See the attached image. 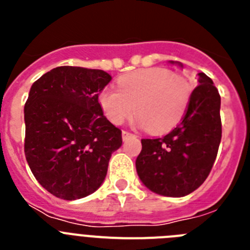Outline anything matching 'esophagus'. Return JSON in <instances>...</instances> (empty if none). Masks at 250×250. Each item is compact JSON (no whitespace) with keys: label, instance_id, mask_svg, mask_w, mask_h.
<instances>
[{"label":"esophagus","instance_id":"34e87169","mask_svg":"<svg viewBox=\"0 0 250 250\" xmlns=\"http://www.w3.org/2000/svg\"><path fill=\"white\" fill-rule=\"evenodd\" d=\"M131 136H135L134 134H131V132L126 131V130H123V139L124 140H126V139L131 138Z\"/></svg>","mask_w":250,"mask_h":250}]
</instances>
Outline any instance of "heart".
<instances>
[{"mask_svg":"<svg viewBox=\"0 0 250 250\" xmlns=\"http://www.w3.org/2000/svg\"><path fill=\"white\" fill-rule=\"evenodd\" d=\"M189 100L187 79L163 67L124 75L118 80V90L106 87L98 96L100 109L112 124L120 125L136 111V123L156 134L180 123Z\"/></svg>","mask_w":250,"mask_h":250,"instance_id":"obj_1","label":"heart"}]
</instances>
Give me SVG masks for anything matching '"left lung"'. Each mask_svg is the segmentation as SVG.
Masks as SVG:
<instances>
[{
	"mask_svg": "<svg viewBox=\"0 0 250 250\" xmlns=\"http://www.w3.org/2000/svg\"><path fill=\"white\" fill-rule=\"evenodd\" d=\"M171 63H174L171 61ZM179 66L183 65L176 62ZM182 121L164 138L141 139L136 171L143 184L164 196H185L210 173L220 140V95L200 72Z\"/></svg>",
	"mask_w": 250,
	"mask_h": 250,
	"instance_id": "left-lung-1",
	"label": "left lung"
}]
</instances>
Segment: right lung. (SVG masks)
Returning <instances> with one entry per match:
<instances>
[{
	"label": "right lung",
	"mask_w": 250,
	"mask_h": 250,
	"mask_svg": "<svg viewBox=\"0 0 250 250\" xmlns=\"http://www.w3.org/2000/svg\"><path fill=\"white\" fill-rule=\"evenodd\" d=\"M111 76L103 70L60 66L35 81L25 104V155L37 182L60 199L94 193L111 154L123 144L98 96Z\"/></svg>",
	"instance_id": "right-lung-1"
}]
</instances>
